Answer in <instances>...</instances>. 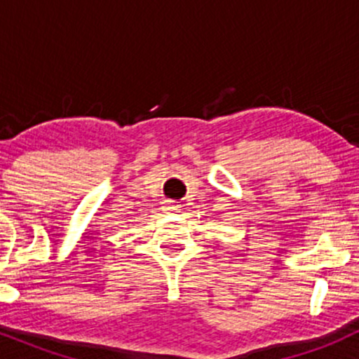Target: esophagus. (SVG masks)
<instances>
[{"label": "esophagus", "instance_id": "esophagus-1", "mask_svg": "<svg viewBox=\"0 0 359 359\" xmlns=\"http://www.w3.org/2000/svg\"><path fill=\"white\" fill-rule=\"evenodd\" d=\"M165 211H167V212H177V211H180V204H168L167 208H165Z\"/></svg>", "mask_w": 359, "mask_h": 359}]
</instances>
